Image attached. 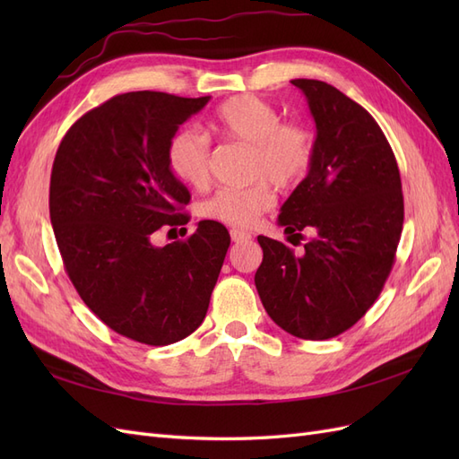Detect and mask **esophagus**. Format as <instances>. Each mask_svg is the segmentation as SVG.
<instances>
[{"label": "esophagus", "instance_id": "34e87169", "mask_svg": "<svg viewBox=\"0 0 459 459\" xmlns=\"http://www.w3.org/2000/svg\"><path fill=\"white\" fill-rule=\"evenodd\" d=\"M230 235H231V241H235V243H243V241H248L253 238L251 233L245 231V230H239V228H231Z\"/></svg>", "mask_w": 459, "mask_h": 459}]
</instances>
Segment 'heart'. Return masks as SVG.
<instances>
[{
    "label": "heart",
    "instance_id": "b5f03b06",
    "mask_svg": "<svg viewBox=\"0 0 459 459\" xmlns=\"http://www.w3.org/2000/svg\"><path fill=\"white\" fill-rule=\"evenodd\" d=\"M208 126L221 140L251 145V176L262 178L243 189H218L201 204V214L208 220L238 228L253 226L275 203L269 182L293 187L314 164V134L300 122L281 120L280 110L256 95H235L224 101L216 107ZM211 140L203 132L182 128L166 145V164L179 182L203 189L211 182Z\"/></svg>",
    "mask_w": 459,
    "mask_h": 459
}]
</instances>
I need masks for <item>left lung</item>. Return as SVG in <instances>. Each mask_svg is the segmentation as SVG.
I'll return each instance as SVG.
<instances>
[{
	"mask_svg": "<svg viewBox=\"0 0 459 459\" xmlns=\"http://www.w3.org/2000/svg\"><path fill=\"white\" fill-rule=\"evenodd\" d=\"M316 122L308 176L281 206L287 233L316 231L299 256L258 235L255 283L268 316L299 339L351 329L381 295L396 258L404 197L394 152L368 110L325 82L299 78Z\"/></svg>",
	"mask_w": 459,
	"mask_h": 459,
	"instance_id": "left-lung-1",
	"label": "left lung"
}]
</instances>
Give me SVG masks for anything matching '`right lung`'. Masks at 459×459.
<instances>
[{
	"label": "right lung",
	"mask_w": 459,
	"mask_h": 459,
	"mask_svg": "<svg viewBox=\"0 0 459 459\" xmlns=\"http://www.w3.org/2000/svg\"><path fill=\"white\" fill-rule=\"evenodd\" d=\"M211 97L130 91L80 117L57 149L49 216L65 272L101 322L132 341L166 346L206 316L230 233L203 220L184 241L152 235L189 221L191 195L166 145Z\"/></svg>",
	"instance_id": "right-lung-1"
}]
</instances>
